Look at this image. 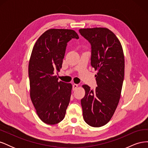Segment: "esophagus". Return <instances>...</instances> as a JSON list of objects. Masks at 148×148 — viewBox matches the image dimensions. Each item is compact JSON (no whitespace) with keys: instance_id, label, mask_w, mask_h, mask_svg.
Segmentation results:
<instances>
[{"instance_id":"obj_1","label":"esophagus","mask_w":148,"mask_h":148,"mask_svg":"<svg viewBox=\"0 0 148 148\" xmlns=\"http://www.w3.org/2000/svg\"><path fill=\"white\" fill-rule=\"evenodd\" d=\"M72 88H73V90H75V89L78 88V84H75V83L73 84Z\"/></svg>"}]
</instances>
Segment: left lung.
<instances>
[{"label":"left lung","mask_w":148,"mask_h":148,"mask_svg":"<svg viewBox=\"0 0 148 148\" xmlns=\"http://www.w3.org/2000/svg\"><path fill=\"white\" fill-rule=\"evenodd\" d=\"M91 46V65L98 72L97 87L83 85L85 96L81 100L85 122L93 127L108 123L118 106L124 79L125 59L119 39L106 28L79 29Z\"/></svg>","instance_id":"obj_1"}]
</instances>
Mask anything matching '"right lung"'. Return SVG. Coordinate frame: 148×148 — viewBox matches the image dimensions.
I'll return each mask as SVG.
<instances>
[{
	"label": "right lung",
	"instance_id": "add662e5",
	"mask_svg": "<svg viewBox=\"0 0 148 148\" xmlns=\"http://www.w3.org/2000/svg\"><path fill=\"white\" fill-rule=\"evenodd\" d=\"M79 38L72 29H50L33 47L28 66L30 97L39 119L49 125L65 117L72 85L58 81L55 75L62 68L67 42Z\"/></svg>",
	"mask_w": 148,
	"mask_h": 148
}]
</instances>
